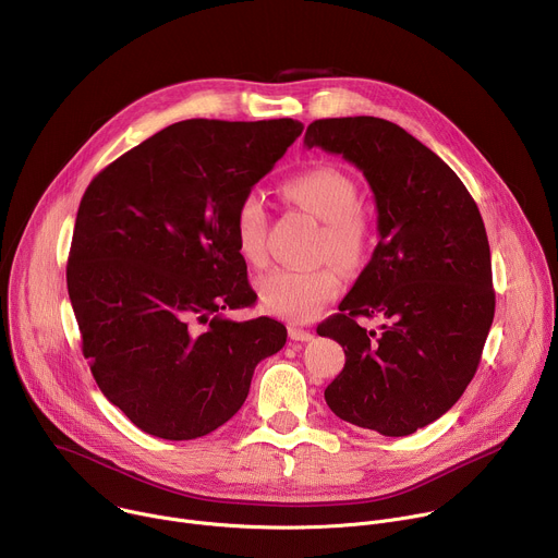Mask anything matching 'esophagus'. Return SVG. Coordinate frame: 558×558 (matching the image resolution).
I'll return each instance as SVG.
<instances>
[{"label": "esophagus", "instance_id": "34e87169", "mask_svg": "<svg viewBox=\"0 0 558 558\" xmlns=\"http://www.w3.org/2000/svg\"><path fill=\"white\" fill-rule=\"evenodd\" d=\"M289 338L295 340V342H308V340H313V333L306 331V329H300V327L291 325V327H289Z\"/></svg>", "mask_w": 558, "mask_h": 558}]
</instances>
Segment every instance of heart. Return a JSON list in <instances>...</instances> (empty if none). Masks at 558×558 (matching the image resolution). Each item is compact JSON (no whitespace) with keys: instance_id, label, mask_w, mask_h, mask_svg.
I'll list each match as a JSON object with an SVG mask.
<instances>
[{"instance_id":"obj_1","label":"heart","mask_w":558,"mask_h":558,"mask_svg":"<svg viewBox=\"0 0 558 558\" xmlns=\"http://www.w3.org/2000/svg\"><path fill=\"white\" fill-rule=\"evenodd\" d=\"M287 198L320 218V254L338 267L353 271L364 265L371 250V222L357 207L355 181L331 163L311 166L282 185ZM233 241L238 254L250 265H263L267 250V209L258 192H247L233 211ZM340 293V278L333 267L308 271L276 269L260 278L258 295L269 315L291 323H308Z\"/></svg>"}]
</instances>
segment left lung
I'll return each mask as SVG.
<instances>
[{
    "instance_id": "left-lung-1",
    "label": "left lung",
    "mask_w": 558,
    "mask_h": 558,
    "mask_svg": "<svg viewBox=\"0 0 558 558\" xmlns=\"http://www.w3.org/2000/svg\"><path fill=\"white\" fill-rule=\"evenodd\" d=\"M304 145L342 154L368 181L379 243L317 336L347 362L325 400L344 422L404 437L439 420L480 366L495 317L480 207L441 158L377 117L317 119ZM384 314L377 337L357 316Z\"/></svg>"
}]
</instances>
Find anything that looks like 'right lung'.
Listing matches in <instances>:
<instances>
[{"label": "right lung", "instance_id": "right-lung-1", "mask_svg": "<svg viewBox=\"0 0 558 558\" xmlns=\"http://www.w3.org/2000/svg\"><path fill=\"white\" fill-rule=\"evenodd\" d=\"M293 119H190L132 147L88 185L68 256L84 357L143 433L185 441L231 420L287 329L233 323L256 302L233 211L302 134Z\"/></svg>", "mask_w": 558, "mask_h": 558}]
</instances>
